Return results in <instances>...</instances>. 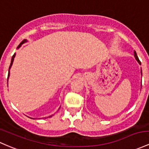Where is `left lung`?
I'll return each instance as SVG.
<instances>
[{
	"label": "left lung",
	"mask_w": 149,
	"mask_h": 149,
	"mask_svg": "<svg viewBox=\"0 0 149 149\" xmlns=\"http://www.w3.org/2000/svg\"><path fill=\"white\" fill-rule=\"evenodd\" d=\"M134 57H135L136 59V61H138V63H139V64H141V61H139V59L138 56H137V54H136V52L135 51H134ZM141 74H142V71H141Z\"/></svg>",
	"instance_id": "1"
}]
</instances>
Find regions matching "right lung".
Here are the masks:
<instances>
[{"instance_id":"add662e5","label":"right lung","mask_w":149,"mask_h":149,"mask_svg":"<svg viewBox=\"0 0 149 149\" xmlns=\"http://www.w3.org/2000/svg\"><path fill=\"white\" fill-rule=\"evenodd\" d=\"M26 42H27V40H24L23 41H22V42H21V43L19 44V45H18V47H17V49H19V47H20L21 46H22V44L25 43ZM15 53L14 54H13V57H12V59H11V63H10V67H9V70H8V80H7L8 81V78H9V76H10V69L11 66H12V65H13V61H14V58H15ZM52 117V115L49 116V117Z\"/></svg>"}]
</instances>
